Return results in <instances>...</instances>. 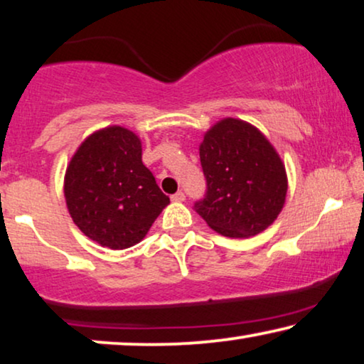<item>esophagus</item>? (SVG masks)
Returning a JSON list of instances; mask_svg holds the SVG:
<instances>
[{"label":"esophagus","instance_id":"34e87169","mask_svg":"<svg viewBox=\"0 0 364 364\" xmlns=\"http://www.w3.org/2000/svg\"><path fill=\"white\" fill-rule=\"evenodd\" d=\"M171 198H172V202H183V200H186V193L177 192V193H173Z\"/></svg>","mask_w":364,"mask_h":364}]
</instances>
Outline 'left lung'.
Masks as SVG:
<instances>
[{
    "label": "left lung",
    "mask_w": 364,
    "mask_h": 364,
    "mask_svg": "<svg viewBox=\"0 0 364 364\" xmlns=\"http://www.w3.org/2000/svg\"><path fill=\"white\" fill-rule=\"evenodd\" d=\"M207 193L196 212L217 233L258 235L285 205V164L272 142L250 122L225 117L213 124L198 147Z\"/></svg>",
    "instance_id": "obj_1"
}]
</instances>
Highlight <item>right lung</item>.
I'll return each mask as SVG.
<instances>
[{"label":"right lung","instance_id":"1","mask_svg":"<svg viewBox=\"0 0 364 364\" xmlns=\"http://www.w3.org/2000/svg\"><path fill=\"white\" fill-rule=\"evenodd\" d=\"M64 198L79 230L111 250L141 242L171 203L142 164L141 139L121 126L81 142L68 164Z\"/></svg>","mask_w":364,"mask_h":364}]
</instances>
